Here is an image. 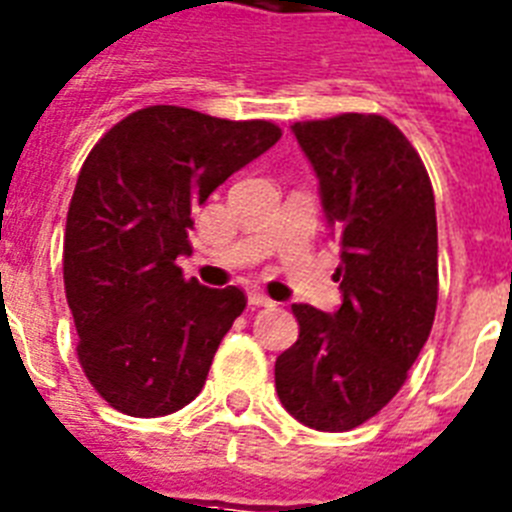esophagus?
<instances>
[{"label": "esophagus", "mask_w": 512, "mask_h": 512, "mask_svg": "<svg viewBox=\"0 0 512 512\" xmlns=\"http://www.w3.org/2000/svg\"><path fill=\"white\" fill-rule=\"evenodd\" d=\"M249 305H252V307H273V299L265 297L263 292H249Z\"/></svg>", "instance_id": "34e87169"}]
</instances>
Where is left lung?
I'll return each instance as SVG.
<instances>
[{
	"label": "left lung",
	"mask_w": 512,
	"mask_h": 512,
	"mask_svg": "<svg viewBox=\"0 0 512 512\" xmlns=\"http://www.w3.org/2000/svg\"><path fill=\"white\" fill-rule=\"evenodd\" d=\"M292 131L342 247V307L292 305L299 339L278 355L276 392L310 429L350 431L400 392L434 326V189L413 144L381 115L344 112Z\"/></svg>",
	"instance_id": "obj_1"
}]
</instances>
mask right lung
I'll use <instances>...</instances> for the list:
<instances>
[{
    "instance_id": "right-lung-1",
    "label": "right lung",
    "mask_w": 512,
    "mask_h": 512,
    "mask_svg": "<svg viewBox=\"0 0 512 512\" xmlns=\"http://www.w3.org/2000/svg\"><path fill=\"white\" fill-rule=\"evenodd\" d=\"M278 139L270 120L155 105L94 144L68 207L62 278L78 363L110 407L157 418L202 392L247 297L184 278L176 257L191 252L199 205Z\"/></svg>"
}]
</instances>
